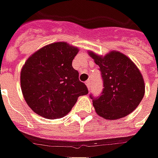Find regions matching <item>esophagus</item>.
<instances>
[{"instance_id":"esophagus-1","label":"esophagus","mask_w":158,"mask_h":158,"mask_svg":"<svg viewBox=\"0 0 158 158\" xmlns=\"http://www.w3.org/2000/svg\"><path fill=\"white\" fill-rule=\"evenodd\" d=\"M86 87L88 88V89H90V87H91V80H89V79H88V80L86 81Z\"/></svg>"}]
</instances>
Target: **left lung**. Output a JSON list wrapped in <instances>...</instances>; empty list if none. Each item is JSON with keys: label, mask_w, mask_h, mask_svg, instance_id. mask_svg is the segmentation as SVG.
Here are the masks:
<instances>
[{"label": "left lung", "mask_w": 158, "mask_h": 158, "mask_svg": "<svg viewBox=\"0 0 158 158\" xmlns=\"http://www.w3.org/2000/svg\"><path fill=\"white\" fill-rule=\"evenodd\" d=\"M88 55L99 65L103 80L102 95L93 99L100 117L116 120L127 117L138 107L145 94V83L134 62L121 52H109L104 56L93 51Z\"/></svg>", "instance_id": "obj_1"}]
</instances>
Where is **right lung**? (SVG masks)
<instances>
[{"label": "right lung", "mask_w": 158, "mask_h": 158, "mask_svg": "<svg viewBox=\"0 0 158 158\" xmlns=\"http://www.w3.org/2000/svg\"><path fill=\"white\" fill-rule=\"evenodd\" d=\"M79 48L60 41L44 46L25 61L20 73L21 90L28 106L48 119L64 117L88 90L80 82L72 60Z\"/></svg>", "instance_id": "right-lung-1"}]
</instances>
